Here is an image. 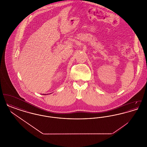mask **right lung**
<instances>
[{
	"instance_id": "add662e5",
	"label": "right lung",
	"mask_w": 147,
	"mask_h": 147,
	"mask_svg": "<svg viewBox=\"0 0 147 147\" xmlns=\"http://www.w3.org/2000/svg\"><path fill=\"white\" fill-rule=\"evenodd\" d=\"M44 95H46V94H44Z\"/></svg>"
}]
</instances>
